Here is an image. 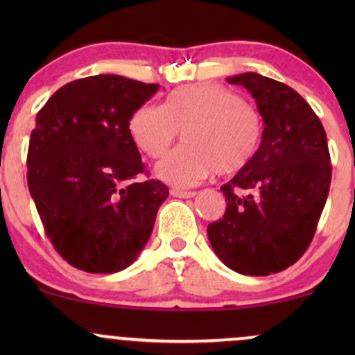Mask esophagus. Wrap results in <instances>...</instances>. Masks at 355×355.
<instances>
[{
	"instance_id": "esophagus-1",
	"label": "esophagus",
	"mask_w": 355,
	"mask_h": 355,
	"mask_svg": "<svg viewBox=\"0 0 355 355\" xmlns=\"http://www.w3.org/2000/svg\"><path fill=\"white\" fill-rule=\"evenodd\" d=\"M170 193L173 195V197H178V198H191L197 195V191H191V190H180V189H172L170 190Z\"/></svg>"
}]
</instances>
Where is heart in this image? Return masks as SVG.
I'll use <instances>...</instances> for the list:
<instances>
[{"label": "heart", "instance_id": "1", "mask_svg": "<svg viewBox=\"0 0 355 355\" xmlns=\"http://www.w3.org/2000/svg\"><path fill=\"white\" fill-rule=\"evenodd\" d=\"M182 132L183 145L157 165V175L177 187L237 173L259 153L263 120L254 105L218 83L175 88L164 105L144 103L132 113L128 133L140 152L162 158Z\"/></svg>", "mask_w": 355, "mask_h": 355}]
</instances>
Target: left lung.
<instances>
[{
  "instance_id": "1",
  "label": "left lung",
  "mask_w": 355,
  "mask_h": 355,
  "mask_svg": "<svg viewBox=\"0 0 355 355\" xmlns=\"http://www.w3.org/2000/svg\"><path fill=\"white\" fill-rule=\"evenodd\" d=\"M247 88L263 120L259 153L220 187L223 217L207 229L215 254L243 275L294 266L311 245L332 178L327 135L294 88L259 73L227 78Z\"/></svg>"
}]
</instances>
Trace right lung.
Instances as JSON below:
<instances>
[{
    "label": "right lung",
    "mask_w": 355,
    "mask_h": 355,
    "mask_svg": "<svg viewBox=\"0 0 355 355\" xmlns=\"http://www.w3.org/2000/svg\"><path fill=\"white\" fill-rule=\"evenodd\" d=\"M157 83L96 75L51 95L28 146V189L53 247L73 267L113 274L135 262L168 197L128 133L132 113Z\"/></svg>",
    "instance_id": "1"
}]
</instances>
